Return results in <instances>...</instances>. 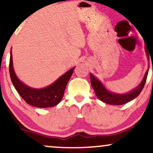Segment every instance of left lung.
Masks as SVG:
<instances>
[{
    "mask_svg": "<svg viewBox=\"0 0 153 153\" xmlns=\"http://www.w3.org/2000/svg\"><path fill=\"white\" fill-rule=\"evenodd\" d=\"M145 51H146L147 58L149 59V52L147 50V47H145ZM148 71L149 69L147 71L143 80H142L141 83L139 85V86L137 87L134 90L131 91V92H129V94H118L109 92V91L106 90V88L103 86V84L97 78H95L91 73L90 74L91 82L96 96L101 101L111 105H122L126 103L129 102V101L134 99L135 98L137 97L139 95H140L141 91H143L144 86H145L147 74H148Z\"/></svg>",
    "mask_w": 153,
    "mask_h": 153,
    "instance_id": "left-lung-1",
    "label": "left lung"
}]
</instances>
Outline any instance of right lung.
<instances>
[{
    "mask_svg": "<svg viewBox=\"0 0 153 153\" xmlns=\"http://www.w3.org/2000/svg\"><path fill=\"white\" fill-rule=\"evenodd\" d=\"M75 68L65 73L52 85L44 88H32L19 80L13 70L12 53L10 54L9 73L16 90L26 103L38 108H48L57 105L62 100L65 90Z\"/></svg>",
    "mask_w": 153,
    "mask_h": 153,
    "instance_id": "right-lung-1",
    "label": "right lung"
}]
</instances>
